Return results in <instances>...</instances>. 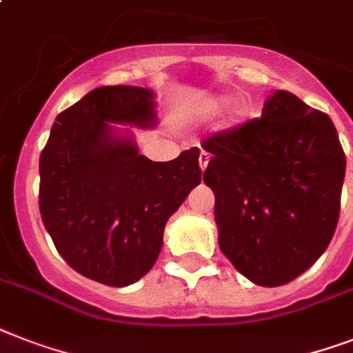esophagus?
<instances>
[{
  "instance_id": "34e87169",
  "label": "esophagus",
  "mask_w": 353,
  "mask_h": 353,
  "mask_svg": "<svg viewBox=\"0 0 353 353\" xmlns=\"http://www.w3.org/2000/svg\"><path fill=\"white\" fill-rule=\"evenodd\" d=\"M208 161H210V154H208V152H201V154H199V168H201L203 172L208 167Z\"/></svg>"
}]
</instances>
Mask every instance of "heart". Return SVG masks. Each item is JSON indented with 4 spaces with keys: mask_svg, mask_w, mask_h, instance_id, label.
Instances as JSON below:
<instances>
[{
    "mask_svg": "<svg viewBox=\"0 0 353 353\" xmlns=\"http://www.w3.org/2000/svg\"><path fill=\"white\" fill-rule=\"evenodd\" d=\"M232 97L223 96V97H214V99H206L205 103L201 105V114L205 116L212 117V116H219L223 110L230 107ZM246 117V110L243 107H236L234 110L230 112V117H228V125L230 127H237V125H241L245 121Z\"/></svg>",
    "mask_w": 353,
    "mask_h": 353,
    "instance_id": "heart-1",
    "label": "heart"
}]
</instances>
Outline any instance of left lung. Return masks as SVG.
Returning <instances> with one entry per match:
<instances>
[{
  "label": "left lung",
  "mask_w": 353,
  "mask_h": 353,
  "mask_svg": "<svg viewBox=\"0 0 353 353\" xmlns=\"http://www.w3.org/2000/svg\"><path fill=\"white\" fill-rule=\"evenodd\" d=\"M203 181L216 196L219 248L259 286H281L319 259L334 237L346 159L334 123L286 90L259 119L208 137Z\"/></svg>",
  "instance_id": "1"
}]
</instances>
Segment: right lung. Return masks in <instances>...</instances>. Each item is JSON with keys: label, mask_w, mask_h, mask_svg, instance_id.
<instances>
[{"label": "right lung", "mask_w": 353, "mask_h": 353, "mask_svg": "<svg viewBox=\"0 0 353 353\" xmlns=\"http://www.w3.org/2000/svg\"><path fill=\"white\" fill-rule=\"evenodd\" d=\"M125 125L156 127L154 90L94 88L56 117L39 157V210L59 256L117 288L150 272L168 217L201 183L199 148L150 161Z\"/></svg>", "instance_id": "right-lung-1"}]
</instances>
